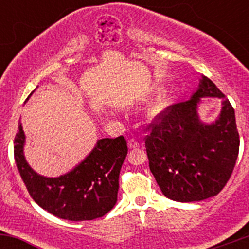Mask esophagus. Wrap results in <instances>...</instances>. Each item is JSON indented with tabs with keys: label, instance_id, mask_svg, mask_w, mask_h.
<instances>
[{
	"label": "esophagus",
	"instance_id": "34e87169",
	"mask_svg": "<svg viewBox=\"0 0 249 249\" xmlns=\"http://www.w3.org/2000/svg\"><path fill=\"white\" fill-rule=\"evenodd\" d=\"M127 145H129L130 149H135V148L140 147V142L137 140L131 139V140H129V142H127Z\"/></svg>",
	"mask_w": 249,
	"mask_h": 249
}]
</instances>
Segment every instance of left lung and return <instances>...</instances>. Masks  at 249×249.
<instances>
[{"label":"left lung","mask_w":249,"mask_h":249,"mask_svg":"<svg viewBox=\"0 0 249 249\" xmlns=\"http://www.w3.org/2000/svg\"><path fill=\"white\" fill-rule=\"evenodd\" d=\"M203 98H220L222 109L212 123L199 119ZM145 139L149 169L162 194L173 201H201L217 195L231 176L240 148L235 110L207 77L188 101L159 114Z\"/></svg>","instance_id":"obj_1"}]
</instances>
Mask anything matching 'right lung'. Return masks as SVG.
Returning <instances> with one entry per match:
<instances>
[{"mask_svg":"<svg viewBox=\"0 0 249 249\" xmlns=\"http://www.w3.org/2000/svg\"><path fill=\"white\" fill-rule=\"evenodd\" d=\"M24 145L25 132L19 123L14 140L16 164L31 197L43 210L62 219L80 222L104 217L114 207L120 169L127 154L124 137L99 140L79 164L59 177L35 171L26 161Z\"/></svg>","mask_w":249,"mask_h":249,"instance_id":"right-lung-1","label":"right lung"}]
</instances>
